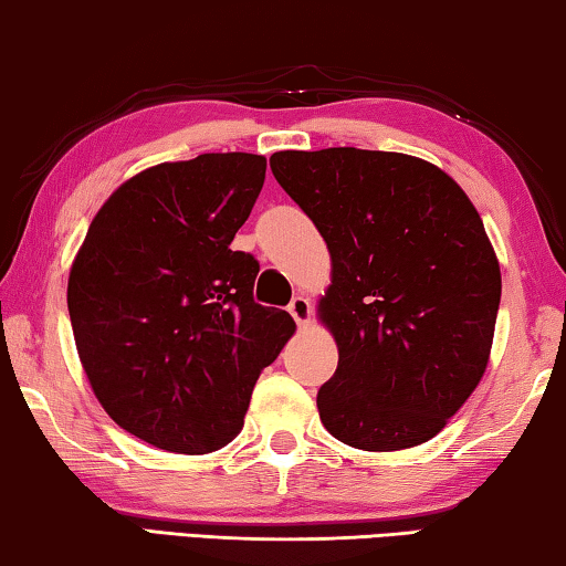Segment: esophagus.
<instances>
[{
	"instance_id": "obj_1",
	"label": "esophagus",
	"mask_w": 566,
	"mask_h": 566,
	"mask_svg": "<svg viewBox=\"0 0 566 566\" xmlns=\"http://www.w3.org/2000/svg\"><path fill=\"white\" fill-rule=\"evenodd\" d=\"M290 315L294 317V322H297L300 327H304L310 322V315H312V304L307 297H294L290 302Z\"/></svg>"
}]
</instances>
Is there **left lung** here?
<instances>
[{"label":"left lung","mask_w":566,"mask_h":566,"mask_svg":"<svg viewBox=\"0 0 566 566\" xmlns=\"http://www.w3.org/2000/svg\"><path fill=\"white\" fill-rule=\"evenodd\" d=\"M272 174L332 256L319 302L339 363L317 392L337 441L400 451L441 433L486 370L496 254L463 188L406 154L282 150Z\"/></svg>","instance_id":"8db88e82"}]
</instances>
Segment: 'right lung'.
Returning <instances> with one entry per match:
<instances>
[{"mask_svg":"<svg viewBox=\"0 0 566 566\" xmlns=\"http://www.w3.org/2000/svg\"><path fill=\"white\" fill-rule=\"evenodd\" d=\"M266 158L203 154L125 181L87 229L67 310L107 416L170 453H211L239 436L259 373L294 332L254 302L259 262L234 251Z\"/></svg>","mask_w":566,"mask_h":566,"instance_id":"right-lung-1","label":"right lung"}]
</instances>
